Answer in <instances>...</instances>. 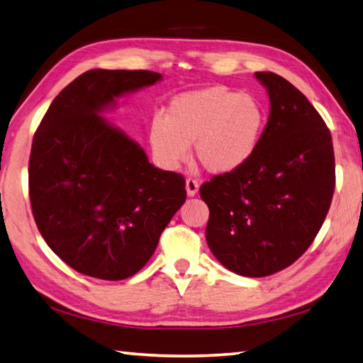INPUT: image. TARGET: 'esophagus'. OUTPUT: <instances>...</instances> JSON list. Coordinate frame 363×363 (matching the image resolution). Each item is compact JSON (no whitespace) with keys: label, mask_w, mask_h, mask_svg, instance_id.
<instances>
[{"label":"esophagus","mask_w":363,"mask_h":363,"mask_svg":"<svg viewBox=\"0 0 363 363\" xmlns=\"http://www.w3.org/2000/svg\"><path fill=\"white\" fill-rule=\"evenodd\" d=\"M197 191H199V182L196 179H192V177H188V179H186V192H188V196L189 197L196 196Z\"/></svg>","instance_id":"34e87169"}]
</instances>
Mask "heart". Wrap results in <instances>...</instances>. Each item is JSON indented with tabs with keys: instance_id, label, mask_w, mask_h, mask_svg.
Segmentation results:
<instances>
[{
	"instance_id": "1",
	"label": "heart",
	"mask_w": 363,
	"mask_h": 363,
	"mask_svg": "<svg viewBox=\"0 0 363 363\" xmlns=\"http://www.w3.org/2000/svg\"><path fill=\"white\" fill-rule=\"evenodd\" d=\"M264 125V108L254 95L218 84L175 97L164 121H153L150 144L167 166L186 160L194 144L205 171L228 174L252 158Z\"/></svg>"
}]
</instances>
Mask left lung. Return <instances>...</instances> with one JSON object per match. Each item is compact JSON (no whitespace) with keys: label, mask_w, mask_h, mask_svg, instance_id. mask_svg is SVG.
Returning <instances> with one entry per match:
<instances>
[{"label":"left lung","mask_w":363,"mask_h":363,"mask_svg":"<svg viewBox=\"0 0 363 363\" xmlns=\"http://www.w3.org/2000/svg\"><path fill=\"white\" fill-rule=\"evenodd\" d=\"M271 101L255 153L201 186L206 242L227 269L264 277L306 252L328 216L335 188L330 131L306 95L272 72H257Z\"/></svg>","instance_id":"8db88e82"}]
</instances>
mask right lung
<instances>
[{
	"label": "right lung",
	"mask_w": 363,
	"mask_h": 363,
	"mask_svg": "<svg viewBox=\"0 0 363 363\" xmlns=\"http://www.w3.org/2000/svg\"><path fill=\"white\" fill-rule=\"evenodd\" d=\"M160 79L149 70H89L59 92L35 131L33 216L50 249L81 274H136L186 201L182 174L150 164L143 147L99 114Z\"/></svg>",
	"instance_id": "add662e5"
}]
</instances>
